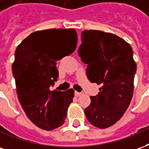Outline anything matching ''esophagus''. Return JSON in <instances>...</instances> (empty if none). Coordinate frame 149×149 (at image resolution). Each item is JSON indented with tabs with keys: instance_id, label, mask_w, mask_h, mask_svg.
I'll return each instance as SVG.
<instances>
[{
	"instance_id": "1",
	"label": "esophagus",
	"mask_w": 149,
	"mask_h": 149,
	"mask_svg": "<svg viewBox=\"0 0 149 149\" xmlns=\"http://www.w3.org/2000/svg\"><path fill=\"white\" fill-rule=\"evenodd\" d=\"M83 94V93H81V92H75L74 93V95L76 97H80Z\"/></svg>"
}]
</instances>
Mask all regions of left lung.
Masks as SVG:
<instances>
[{
    "mask_svg": "<svg viewBox=\"0 0 149 149\" xmlns=\"http://www.w3.org/2000/svg\"><path fill=\"white\" fill-rule=\"evenodd\" d=\"M78 54L88 65V80L101 86L97 95L90 97L84 109L86 118L95 127L109 128L121 118L131 102L136 72L132 49L114 34L84 30Z\"/></svg>",
    "mask_w": 149,
    "mask_h": 149,
    "instance_id": "left-lung-1",
    "label": "left lung"
}]
</instances>
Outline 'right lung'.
Listing matches in <instances>:
<instances>
[{"mask_svg":"<svg viewBox=\"0 0 149 149\" xmlns=\"http://www.w3.org/2000/svg\"><path fill=\"white\" fill-rule=\"evenodd\" d=\"M75 29L37 31L17 46L13 64L18 99L28 118L51 131L65 123L74 90L51 91L59 77L56 61L77 48ZM64 55L63 57H61Z\"/></svg>","mask_w":149,"mask_h":149,"instance_id":"obj_1","label":"right lung"}]
</instances>
